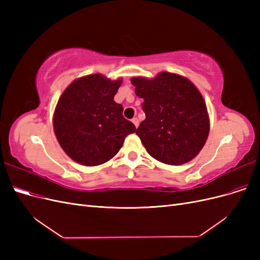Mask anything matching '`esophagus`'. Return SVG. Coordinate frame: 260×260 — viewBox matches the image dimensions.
Listing matches in <instances>:
<instances>
[{
	"instance_id": "esophagus-1",
	"label": "esophagus",
	"mask_w": 260,
	"mask_h": 260,
	"mask_svg": "<svg viewBox=\"0 0 260 260\" xmlns=\"http://www.w3.org/2000/svg\"><path fill=\"white\" fill-rule=\"evenodd\" d=\"M132 122L133 123H135V125H136V127L138 128L139 127V119H138V118L136 117V118H133V119H132Z\"/></svg>"
}]
</instances>
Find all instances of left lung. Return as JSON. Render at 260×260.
<instances>
[{"instance_id": "1", "label": "left lung", "mask_w": 260, "mask_h": 260, "mask_svg": "<svg viewBox=\"0 0 260 260\" xmlns=\"http://www.w3.org/2000/svg\"><path fill=\"white\" fill-rule=\"evenodd\" d=\"M136 94L143 99L146 116L137 135L153 158L167 165L193 159L205 144L209 118L200 91L186 78L160 73L155 79L132 78Z\"/></svg>"}]
</instances>
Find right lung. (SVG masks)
I'll return each mask as SVG.
<instances>
[{
    "label": "right lung",
    "mask_w": 260,
    "mask_h": 260,
    "mask_svg": "<svg viewBox=\"0 0 260 260\" xmlns=\"http://www.w3.org/2000/svg\"><path fill=\"white\" fill-rule=\"evenodd\" d=\"M121 80L90 75L70 84L54 114V131L61 148L75 161L98 166L119 152L136 125L122 116L114 101Z\"/></svg>",
    "instance_id": "add662e5"
}]
</instances>
